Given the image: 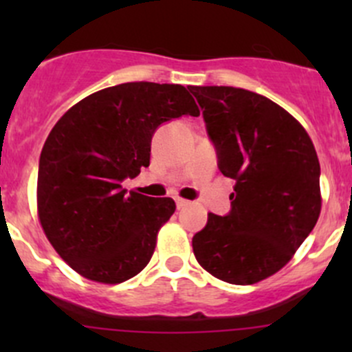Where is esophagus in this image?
Segmentation results:
<instances>
[{"label": "esophagus", "instance_id": "1", "mask_svg": "<svg viewBox=\"0 0 352 352\" xmlns=\"http://www.w3.org/2000/svg\"><path fill=\"white\" fill-rule=\"evenodd\" d=\"M175 204L179 209H184L190 204V201H187V199H182V197H175Z\"/></svg>", "mask_w": 352, "mask_h": 352}]
</instances>
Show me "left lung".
<instances>
[{"label":"left lung","instance_id":"obj_1","mask_svg":"<svg viewBox=\"0 0 352 352\" xmlns=\"http://www.w3.org/2000/svg\"><path fill=\"white\" fill-rule=\"evenodd\" d=\"M235 180L232 211L208 214L192 239L197 262L232 285H255L293 258L320 216V163L305 127L267 97L233 87H190Z\"/></svg>","mask_w":352,"mask_h":352}]
</instances>
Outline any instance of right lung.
Instances as JSON below:
<instances>
[{"label":"right lung","mask_w":352,"mask_h":352,"mask_svg":"<svg viewBox=\"0 0 352 352\" xmlns=\"http://www.w3.org/2000/svg\"><path fill=\"white\" fill-rule=\"evenodd\" d=\"M186 113L201 112L182 85L131 81L88 95L52 127L38 162L37 214L80 276L119 285L148 265L175 202L126 194L120 182L150 165L156 127Z\"/></svg>","instance_id":"right-lung-1"}]
</instances>
